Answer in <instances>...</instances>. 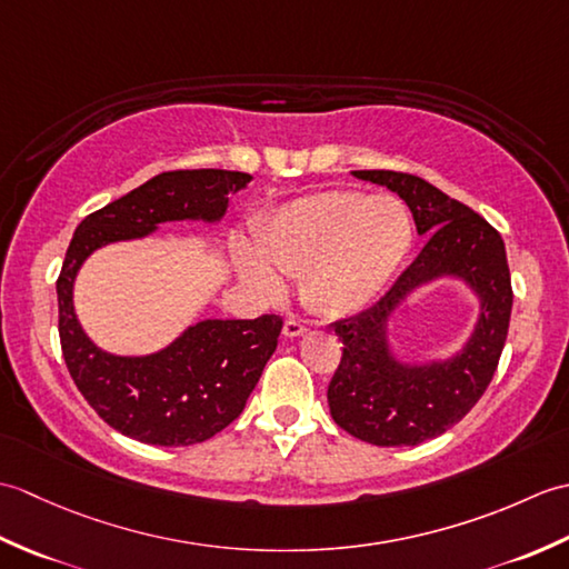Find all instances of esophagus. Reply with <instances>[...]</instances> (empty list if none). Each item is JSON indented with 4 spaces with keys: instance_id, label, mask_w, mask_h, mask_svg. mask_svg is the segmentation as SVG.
<instances>
[{
    "instance_id": "34e87169",
    "label": "esophagus",
    "mask_w": 569,
    "mask_h": 569,
    "mask_svg": "<svg viewBox=\"0 0 569 569\" xmlns=\"http://www.w3.org/2000/svg\"><path fill=\"white\" fill-rule=\"evenodd\" d=\"M308 332V328L300 320H286L283 325V335L288 337V340H296V337H303Z\"/></svg>"
}]
</instances>
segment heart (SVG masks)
Returning a JSON list of instances; mask_svg holds the SVG:
<instances>
[{
    "label": "heart",
    "mask_w": 569,
    "mask_h": 569,
    "mask_svg": "<svg viewBox=\"0 0 569 569\" xmlns=\"http://www.w3.org/2000/svg\"><path fill=\"white\" fill-rule=\"evenodd\" d=\"M257 241L277 271L300 278L310 308L332 318L352 316L401 271L413 247V217L391 196L328 190L283 204L259 227ZM264 262L249 249L237 253L249 286L266 298L281 296V276Z\"/></svg>",
    "instance_id": "b5f03b06"
}]
</instances>
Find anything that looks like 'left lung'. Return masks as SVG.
I'll use <instances>...</instances> for the list:
<instances>
[{
	"label": "left lung",
	"mask_w": 569,
	"mask_h": 569,
	"mask_svg": "<svg viewBox=\"0 0 569 569\" xmlns=\"http://www.w3.org/2000/svg\"><path fill=\"white\" fill-rule=\"evenodd\" d=\"M352 173L396 192L428 244L377 306L332 325L345 347L328 386L330 413L365 442L420 445L462 420L499 367L513 306L506 247L485 217L428 180L396 171ZM438 277H459L478 296L476 330L452 358L408 366L392 355L388 322L418 287Z\"/></svg>",
	"instance_id": "8db88e82"
}]
</instances>
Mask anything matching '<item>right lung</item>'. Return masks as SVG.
Segmentation results:
<instances>
[{
	"label": "right lung",
	"mask_w": 569,
	"mask_h": 569,
	"mask_svg": "<svg viewBox=\"0 0 569 569\" xmlns=\"http://www.w3.org/2000/svg\"><path fill=\"white\" fill-rule=\"evenodd\" d=\"M249 180V173L222 168L168 171L84 217L70 239L56 283L63 359L84 401L131 440L186 447L224 430L276 352L283 320H200L153 355H112L84 335L76 316L72 286L80 266L92 251L149 237L163 222H220L229 192Z\"/></svg>",
	"instance_id": "add662e5"
}]
</instances>
